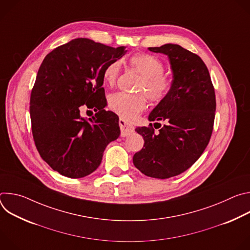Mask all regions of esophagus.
<instances>
[{
    "mask_svg": "<svg viewBox=\"0 0 250 250\" xmlns=\"http://www.w3.org/2000/svg\"><path fill=\"white\" fill-rule=\"evenodd\" d=\"M119 124H120V127H121L122 136H127L128 134H130L134 131V127L132 125H128L125 120L121 119L119 121Z\"/></svg>",
    "mask_w": 250,
    "mask_h": 250,
    "instance_id": "obj_1",
    "label": "esophagus"
}]
</instances>
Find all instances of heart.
<instances>
[{
	"mask_svg": "<svg viewBox=\"0 0 250 250\" xmlns=\"http://www.w3.org/2000/svg\"><path fill=\"white\" fill-rule=\"evenodd\" d=\"M129 63L144 76L138 91L146 92L148 98L154 102L161 101L170 89V80L163 74L164 65L156 56L137 53L129 58ZM120 62L114 61L105 66L103 78L105 84L114 85L120 72ZM146 99L145 95H130L124 92L113 94L109 98L110 109L121 118L130 121L146 108Z\"/></svg>",
	"mask_w": 250,
	"mask_h": 250,
	"instance_id": "heart-1",
	"label": "heart"
}]
</instances>
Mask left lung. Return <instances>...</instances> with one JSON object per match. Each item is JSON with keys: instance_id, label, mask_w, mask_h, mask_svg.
Here are the masks:
<instances>
[{"instance_id": "1", "label": "left lung", "mask_w": 250, "mask_h": 250, "mask_svg": "<svg viewBox=\"0 0 250 250\" xmlns=\"http://www.w3.org/2000/svg\"><path fill=\"white\" fill-rule=\"evenodd\" d=\"M148 49L167 55L172 70L167 95L148 116L149 122L166 125L158 132L151 124L135 128L145 146L132 161L145 175L167 179L190 168L206 149L215 120L216 96L208 70L197 54L172 43Z\"/></svg>"}]
</instances>
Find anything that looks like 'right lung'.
<instances>
[{"instance_id": "add662e5", "label": "right lung", "mask_w": 250, "mask_h": 250, "mask_svg": "<svg viewBox=\"0 0 250 250\" xmlns=\"http://www.w3.org/2000/svg\"><path fill=\"white\" fill-rule=\"evenodd\" d=\"M127 50L75 39L43 59L30 96L31 130L42 158L59 174L82 178L101 164L103 153L121 129L106 105L103 72ZM95 116H81L82 105Z\"/></svg>"}]
</instances>
